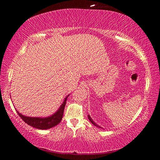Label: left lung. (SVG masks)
I'll use <instances>...</instances> for the list:
<instances>
[{
	"instance_id": "1",
	"label": "left lung",
	"mask_w": 160,
	"mask_h": 160,
	"mask_svg": "<svg viewBox=\"0 0 160 160\" xmlns=\"http://www.w3.org/2000/svg\"><path fill=\"white\" fill-rule=\"evenodd\" d=\"M88 119H89V121H90V122H92V123L93 125H94V126H97V127H98V128H102V127H101V126H98V125H97L96 123H95V122H94V121H93L92 120V119L91 118V117H90V116H89V115H88Z\"/></svg>"
}]
</instances>
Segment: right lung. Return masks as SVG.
Segmentation results:
<instances>
[{
	"mask_svg": "<svg viewBox=\"0 0 160 160\" xmlns=\"http://www.w3.org/2000/svg\"><path fill=\"white\" fill-rule=\"evenodd\" d=\"M69 96L67 95L66 98L64 99V102L60 105L59 108L57 110L56 112L52 115L49 116V117H28V116H25L19 113V111L16 110V112L22 118L24 122H26L28 125L34 127L38 129H48V128H51L56 125H58L61 122L62 117H63L64 113V109H65V104H66V100H67L68 97Z\"/></svg>",
	"mask_w": 160,
	"mask_h": 160,
	"instance_id": "add662e5",
	"label": "right lung"
}]
</instances>
